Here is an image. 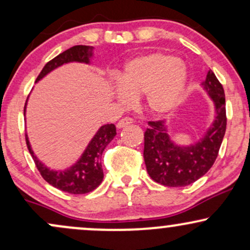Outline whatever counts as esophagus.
Segmentation results:
<instances>
[{"label": "esophagus", "instance_id": "34e87169", "mask_svg": "<svg viewBox=\"0 0 250 250\" xmlns=\"http://www.w3.org/2000/svg\"><path fill=\"white\" fill-rule=\"evenodd\" d=\"M131 123H133V120H131L130 117H125V119L120 120V121L117 122L116 127L119 129H122V128L127 127V125H131Z\"/></svg>", "mask_w": 250, "mask_h": 250}]
</instances>
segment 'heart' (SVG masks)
Here are the masks:
<instances>
[{"instance_id":"1","label":"heart","mask_w":250,"mask_h":250,"mask_svg":"<svg viewBox=\"0 0 250 250\" xmlns=\"http://www.w3.org/2000/svg\"><path fill=\"white\" fill-rule=\"evenodd\" d=\"M188 69L176 56L154 51L129 60L113 95L120 104L131 105L134 97L143 95L142 107L150 115L165 117L176 110L185 99Z\"/></svg>"}]
</instances>
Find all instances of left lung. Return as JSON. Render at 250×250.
I'll list each match as a JSON object with an SVG mask.
<instances>
[{
  "label": "left lung",
  "mask_w": 250,
  "mask_h": 250,
  "mask_svg": "<svg viewBox=\"0 0 250 250\" xmlns=\"http://www.w3.org/2000/svg\"><path fill=\"white\" fill-rule=\"evenodd\" d=\"M202 89L213 101L214 120L203 136L191 145L171 139L165 121L149 122L145 133L146 167L155 182L166 187H186L202 177L214 165L226 133V99L222 84L211 70Z\"/></svg>",
  "instance_id": "8db88e82"
}]
</instances>
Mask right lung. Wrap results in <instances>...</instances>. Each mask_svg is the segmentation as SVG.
I'll list each match as a JSON object with an SVG mask.
<instances>
[{
  "mask_svg": "<svg viewBox=\"0 0 250 250\" xmlns=\"http://www.w3.org/2000/svg\"><path fill=\"white\" fill-rule=\"evenodd\" d=\"M94 56V47L90 45H75L68 50L63 51L62 54L57 55L47 64L43 67L40 75L37 76L36 83L40 82L43 77L57 68L62 67L63 64L68 63H84L90 64L91 59ZM28 99L24 105V115L27 110ZM116 135V127L110 125H104L99 128L93 139L88 143L87 148L84 149L80 159L65 169H51L43 163L39 157L34 154L33 148L29 142V137L25 133V141L29 153L33 156L37 169L41 173L42 177L47 181L49 185L60 190L65 191L69 194H87L93 191L101 185L103 180V169L101 163V156L105 147L111 142V140Z\"/></svg>",
  "mask_w": 250,
  "mask_h": 250,
  "instance_id": "1",
  "label": "right lung"
}]
</instances>
